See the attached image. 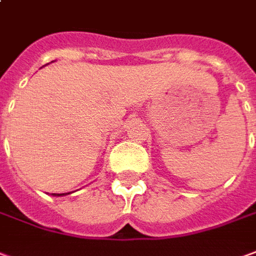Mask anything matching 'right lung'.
<instances>
[{
    "label": "right lung",
    "mask_w": 256,
    "mask_h": 256,
    "mask_svg": "<svg viewBox=\"0 0 256 256\" xmlns=\"http://www.w3.org/2000/svg\"><path fill=\"white\" fill-rule=\"evenodd\" d=\"M68 194H71V192H66V194H52L54 196H64V195H68Z\"/></svg>",
    "instance_id": "add662e5"
}]
</instances>
